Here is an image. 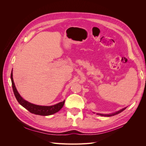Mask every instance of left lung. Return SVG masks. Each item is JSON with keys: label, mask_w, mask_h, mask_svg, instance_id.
Instances as JSON below:
<instances>
[{"label": "left lung", "mask_w": 146, "mask_h": 146, "mask_svg": "<svg viewBox=\"0 0 146 146\" xmlns=\"http://www.w3.org/2000/svg\"><path fill=\"white\" fill-rule=\"evenodd\" d=\"M125 108H123V109L121 110L120 111H118L117 112H116V113H114L111 114H99V115H100V116H108V117H110V116H112L116 115V114H119V113H120L121 112H122V111H123V110H124Z\"/></svg>", "instance_id": "obj_1"}]
</instances>
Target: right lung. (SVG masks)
<instances>
[{
	"label": "right lung",
	"mask_w": 146,
	"mask_h": 146,
	"mask_svg": "<svg viewBox=\"0 0 146 146\" xmlns=\"http://www.w3.org/2000/svg\"><path fill=\"white\" fill-rule=\"evenodd\" d=\"M11 80L12 83L13 90V92H14V94L15 96L16 100L19 103L20 105H21L23 107L27 109L30 113L41 116H48L58 112L63 107L65 100L52 106H40L29 102L23 99V98H22L20 94L18 93V92H17L16 86L15 85L14 82H13L12 72L11 73Z\"/></svg>",
	"instance_id": "obj_1"
}]
</instances>
